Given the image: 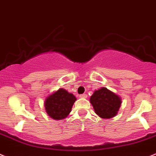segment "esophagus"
<instances>
[{"instance_id":"esophagus-1","label":"esophagus","mask_w":156,"mask_h":156,"mask_svg":"<svg viewBox=\"0 0 156 156\" xmlns=\"http://www.w3.org/2000/svg\"><path fill=\"white\" fill-rule=\"evenodd\" d=\"M80 98H87V95L85 94H81L80 95Z\"/></svg>"}]
</instances>
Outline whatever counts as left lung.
<instances>
[{
  "label": "left lung",
  "instance_id": "obj_1",
  "mask_svg": "<svg viewBox=\"0 0 156 156\" xmlns=\"http://www.w3.org/2000/svg\"><path fill=\"white\" fill-rule=\"evenodd\" d=\"M90 104L97 115L103 119L113 118L118 113L122 100L107 87H101L94 90L90 98Z\"/></svg>",
  "mask_w": 156,
  "mask_h": 156
}]
</instances>
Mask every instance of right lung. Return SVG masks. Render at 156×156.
<instances>
[{
    "mask_svg": "<svg viewBox=\"0 0 156 156\" xmlns=\"http://www.w3.org/2000/svg\"><path fill=\"white\" fill-rule=\"evenodd\" d=\"M76 98L63 88L49 94L45 100V110L51 118L55 120L66 118L72 110Z\"/></svg>",
    "mask_w": 156,
    "mask_h": 156,
    "instance_id": "add662e5",
    "label": "right lung"
}]
</instances>
